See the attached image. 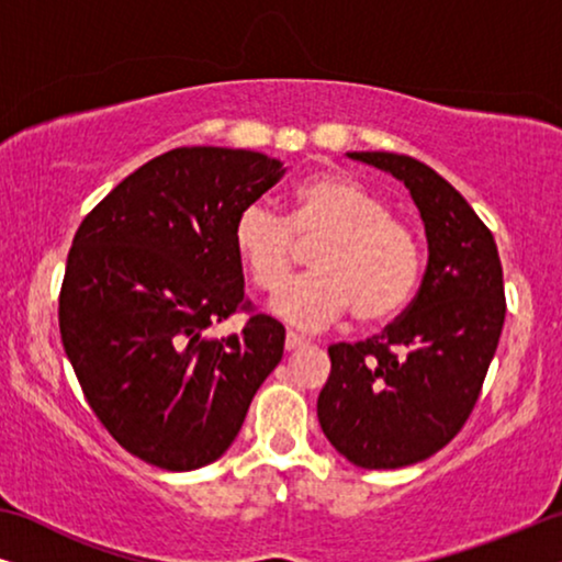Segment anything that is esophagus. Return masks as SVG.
<instances>
[{
  "mask_svg": "<svg viewBox=\"0 0 562 562\" xmlns=\"http://www.w3.org/2000/svg\"><path fill=\"white\" fill-rule=\"evenodd\" d=\"M304 345H310V340H306L304 335H299V333H286V350H289V352H291V350L304 348Z\"/></svg>",
  "mask_w": 562,
  "mask_h": 562,
  "instance_id": "esophagus-1",
  "label": "esophagus"
}]
</instances>
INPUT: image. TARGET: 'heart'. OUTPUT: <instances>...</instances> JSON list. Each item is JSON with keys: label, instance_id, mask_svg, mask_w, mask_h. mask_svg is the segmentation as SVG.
I'll return each mask as SVG.
<instances>
[{"label": "heart", "instance_id": "1", "mask_svg": "<svg viewBox=\"0 0 562 562\" xmlns=\"http://www.w3.org/2000/svg\"><path fill=\"white\" fill-rule=\"evenodd\" d=\"M299 244L315 246V273L284 290ZM233 245L260 291L284 290L273 299V312L302 329L325 327L348 310L363 325L386 322L412 302L422 271L414 229L375 191L342 171L299 181L286 220L266 204L245 206Z\"/></svg>", "mask_w": 562, "mask_h": 562}]
</instances>
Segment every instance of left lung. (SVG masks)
Returning <instances> with one entry per match:
<instances>
[{
    "label": "left lung",
    "mask_w": 562,
    "mask_h": 562,
    "mask_svg": "<svg viewBox=\"0 0 562 562\" xmlns=\"http://www.w3.org/2000/svg\"><path fill=\"white\" fill-rule=\"evenodd\" d=\"M404 181L425 222V279L383 333L329 345L322 432L358 468H404L442 450L471 417L502 337L506 299L491 229L432 168L398 153H348Z\"/></svg>",
    "instance_id": "obj_1"
}]
</instances>
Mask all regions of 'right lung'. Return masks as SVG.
I'll use <instances>...</instances> for the list:
<instances>
[{"mask_svg": "<svg viewBox=\"0 0 562 562\" xmlns=\"http://www.w3.org/2000/svg\"><path fill=\"white\" fill-rule=\"evenodd\" d=\"M283 171L256 150L173 148L76 229L60 340L99 422L145 463L194 471L217 460L279 366L286 329L245 299L233 227ZM235 311L249 314L240 334L203 335Z\"/></svg>", "mask_w": 562, "mask_h": 562, "instance_id": "obj_1", "label": "right lung"}]
</instances>
